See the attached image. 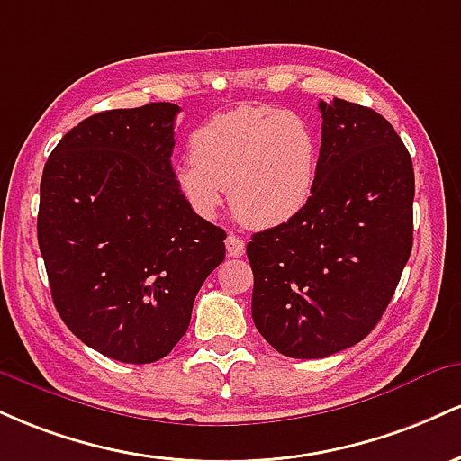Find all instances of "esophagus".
Segmentation results:
<instances>
[{
  "label": "esophagus",
  "mask_w": 461,
  "mask_h": 461,
  "mask_svg": "<svg viewBox=\"0 0 461 461\" xmlns=\"http://www.w3.org/2000/svg\"><path fill=\"white\" fill-rule=\"evenodd\" d=\"M226 250H229L230 257H244V252H246L244 240L237 235H229L226 237Z\"/></svg>",
  "instance_id": "esophagus-1"
}]
</instances>
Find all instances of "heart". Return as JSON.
Here are the masks:
<instances>
[{
    "label": "heart",
    "instance_id": "b5f03b06",
    "mask_svg": "<svg viewBox=\"0 0 461 461\" xmlns=\"http://www.w3.org/2000/svg\"><path fill=\"white\" fill-rule=\"evenodd\" d=\"M320 146L312 123L274 106L221 113L191 134V157L176 165V187L203 217H213L229 189L232 213L274 229L312 203Z\"/></svg>",
    "mask_w": 461,
    "mask_h": 461
}]
</instances>
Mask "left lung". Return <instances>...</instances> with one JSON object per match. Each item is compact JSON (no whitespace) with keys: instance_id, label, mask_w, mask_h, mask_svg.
Wrapping results in <instances>:
<instances>
[{"instance_id":"1","label":"left lung","mask_w":461,"mask_h":461,"mask_svg":"<svg viewBox=\"0 0 461 461\" xmlns=\"http://www.w3.org/2000/svg\"><path fill=\"white\" fill-rule=\"evenodd\" d=\"M320 113L312 203L246 248L255 327L296 359L361 342L394 296L413 244V165L392 123L339 97L320 102Z\"/></svg>"}]
</instances>
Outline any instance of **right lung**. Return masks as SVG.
<instances>
[{
  "instance_id": "right-lung-1",
  "label": "right lung",
  "mask_w": 461,
  "mask_h": 461,
  "mask_svg": "<svg viewBox=\"0 0 461 461\" xmlns=\"http://www.w3.org/2000/svg\"><path fill=\"white\" fill-rule=\"evenodd\" d=\"M178 113L152 102L86 117L51 149L41 178L36 235L56 312L123 364L172 353L226 255V232L176 187Z\"/></svg>"
}]
</instances>
